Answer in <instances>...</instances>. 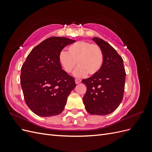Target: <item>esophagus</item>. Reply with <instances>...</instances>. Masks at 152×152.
Masks as SVG:
<instances>
[{
    "label": "esophagus",
    "instance_id": "1",
    "mask_svg": "<svg viewBox=\"0 0 152 152\" xmlns=\"http://www.w3.org/2000/svg\"><path fill=\"white\" fill-rule=\"evenodd\" d=\"M75 83L77 84L80 83V82H81V80H80V79H75Z\"/></svg>",
    "mask_w": 152,
    "mask_h": 152
}]
</instances>
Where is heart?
<instances>
[{
  "mask_svg": "<svg viewBox=\"0 0 152 152\" xmlns=\"http://www.w3.org/2000/svg\"><path fill=\"white\" fill-rule=\"evenodd\" d=\"M59 61L67 73H74L77 77H83L89 73L94 75L101 70L104 62V54L98 45L86 41H79L68 48V53L62 50L59 54Z\"/></svg>",
  "mask_w": 152,
  "mask_h": 152,
  "instance_id": "obj_1",
  "label": "heart"
}]
</instances>
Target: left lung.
Returning <instances> with one entry per match:
<instances>
[{
    "mask_svg": "<svg viewBox=\"0 0 152 152\" xmlns=\"http://www.w3.org/2000/svg\"><path fill=\"white\" fill-rule=\"evenodd\" d=\"M93 40L102 48L104 62L97 74L82 80L87 87L83 102L89 113L106 115L114 112L122 102L126 74L123 59L116 50L102 39Z\"/></svg>",
    "mask_w": 152,
    "mask_h": 152,
    "instance_id": "8db88e82",
    "label": "left lung"
}]
</instances>
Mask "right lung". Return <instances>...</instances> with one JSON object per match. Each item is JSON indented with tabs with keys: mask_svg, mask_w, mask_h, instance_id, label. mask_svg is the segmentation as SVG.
<instances>
[{
	"mask_svg": "<svg viewBox=\"0 0 152 152\" xmlns=\"http://www.w3.org/2000/svg\"><path fill=\"white\" fill-rule=\"evenodd\" d=\"M75 42L62 37H53L37 45L21 69V86L29 108L40 117L60 114L68 96L76 85L75 79L61 69L59 54L66 45Z\"/></svg>",
	"mask_w": 152,
	"mask_h": 152,
	"instance_id": "right-lung-1",
	"label": "right lung"
}]
</instances>
